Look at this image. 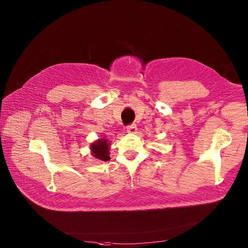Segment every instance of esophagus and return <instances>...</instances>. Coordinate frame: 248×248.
Segmentation results:
<instances>
[{"label": "esophagus", "mask_w": 248, "mask_h": 248, "mask_svg": "<svg viewBox=\"0 0 248 248\" xmlns=\"http://www.w3.org/2000/svg\"><path fill=\"white\" fill-rule=\"evenodd\" d=\"M136 131H138V128H136V124H132L127 125V132L128 133H135Z\"/></svg>", "instance_id": "34e87169"}]
</instances>
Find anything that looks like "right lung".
<instances>
[{"label": "right lung", "instance_id": "1", "mask_svg": "<svg viewBox=\"0 0 248 248\" xmlns=\"http://www.w3.org/2000/svg\"><path fill=\"white\" fill-rule=\"evenodd\" d=\"M109 143L107 139H100L91 145L92 155L101 161H108L109 157Z\"/></svg>", "mask_w": 248, "mask_h": 248}]
</instances>
